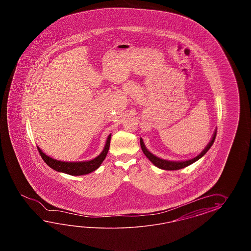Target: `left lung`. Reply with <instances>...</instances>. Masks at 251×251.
Masks as SVG:
<instances>
[{"label":"left lung","mask_w":251,"mask_h":251,"mask_svg":"<svg viewBox=\"0 0 251 251\" xmlns=\"http://www.w3.org/2000/svg\"><path fill=\"white\" fill-rule=\"evenodd\" d=\"M215 136H216V129H215V131H214L212 139L210 140L209 144L205 146V148L198 156H196L193 159H189V160H180V161L179 160L176 161V160H164V159H160L159 157L155 156L154 154H152L150 151L149 150L146 148V146H145V144L144 143V140L142 138H140V144H141V148L143 150L144 155L151 161V163L153 165L158 167L159 169H161V170H165V171H176V170H180V169H183L185 167L191 165L192 163L196 162L197 160L201 159L203 155L208 151V150L211 148V146L213 145V142L215 140Z\"/></svg>","instance_id":"obj_1"}]
</instances>
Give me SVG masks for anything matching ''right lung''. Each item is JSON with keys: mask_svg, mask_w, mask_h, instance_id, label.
<instances>
[{"mask_svg": "<svg viewBox=\"0 0 251 251\" xmlns=\"http://www.w3.org/2000/svg\"><path fill=\"white\" fill-rule=\"evenodd\" d=\"M110 139H111V133L107 136L106 144L100 154L98 155L92 160H85V161H62V160H55L49 157L46 153H44L42 150L40 149L38 146V150L44 161L51 169L58 172L68 174L71 176H81V175H86L92 171H96L97 169L101 165L109 149Z\"/></svg>", "mask_w": 251, "mask_h": 251, "instance_id": "right-lung-1", "label": "right lung"}]
</instances>
